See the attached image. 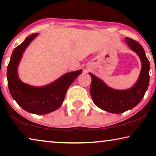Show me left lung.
Wrapping results in <instances>:
<instances>
[{"label": "left lung", "instance_id": "8db88e82", "mask_svg": "<svg viewBox=\"0 0 156 156\" xmlns=\"http://www.w3.org/2000/svg\"><path fill=\"white\" fill-rule=\"evenodd\" d=\"M125 42L138 55L141 62L139 77L133 87L125 90H117L107 86L103 80L93 74L89 73L91 77L90 94L94 103L102 110L113 114H121L138 105L148 89L150 80V62L143 47L129 37L125 38Z\"/></svg>", "mask_w": 156, "mask_h": 156}]
</instances>
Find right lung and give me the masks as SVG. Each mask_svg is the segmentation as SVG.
Instances as JSON below:
<instances>
[{"label":"right lung","mask_w":156,"mask_h":156,"mask_svg":"<svg viewBox=\"0 0 156 156\" xmlns=\"http://www.w3.org/2000/svg\"><path fill=\"white\" fill-rule=\"evenodd\" d=\"M37 35L34 33L28 36L12 51L8 65L7 79L10 94L18 105L27 112L42 115L60 107L68 88L82 71L68 72L45 86L34 87L23 83L18 76L19 63L25 49Z\"/></svg>","instance_id":"1"}]
</instances>
